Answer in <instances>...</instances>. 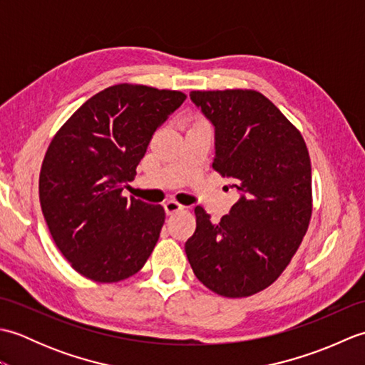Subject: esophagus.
I'll return each instance as SVG.
<instances>
[{"instance_id":"34e87169","label":"esophagus","mask_w":365,"mask_h":365,"mask_svg":"<svg viewBox=\"0 0 365 365\" xmlns=\"http://www.w3.org/2000/svg\"><path fill=\"white\" fill-rule=\"evenodd\" d=\"M183 205L182 204H178L177 200H168V202H165V210H166V213L168 215H174V213H177V212H182L183 210Z\"/></svg>"}]
</instances>
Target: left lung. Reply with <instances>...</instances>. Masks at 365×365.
Segmentation results:
<instances>
[{
  "label": "left lung",
  "instance_id": "8db88e82",
  "mask_svg": "<svg viewBox=\"0 0 365 365\" xmlns=\"http://www.w3.org/2000/svg\"><path fill=\"white\" fill-rule=\"evenodd\" d=\"M190 97L215 125L213 169L242 197L218 224L196 207L185 252L207 289L251 297L282 274L306 235L311 157L301 131L257 91H192Z\"/></svg>",
  "mask_w": 365,
  "mask_h": 365
}]
</instances>
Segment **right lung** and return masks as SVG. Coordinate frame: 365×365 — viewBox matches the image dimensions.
Masks as SVG:
<instances>
[{
    "label": "right lung",
    "instance_id": "obj_1",
    "mask_svg": "<svg viewBox=\"0 0 365 365\" xmlns=\"http://www.w3.org/2000/svg\"><path fill=\"white\" fill-rule=\"evenodd\" d=\"M187 98L180 91L119 83L86 100L53 136L38 175L43 218L81 276L119 282L149 259L165 208L122 196L150 139Z\"/></svg>",
    "mask_w": 365,
    "mask_h": 365
}]
</instances>
